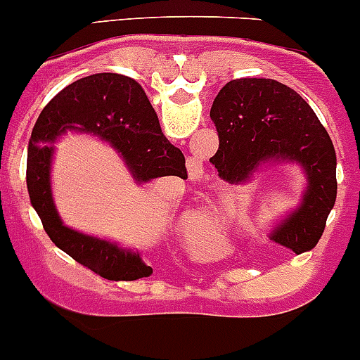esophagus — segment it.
I'll return each mask as SVG.
<instances>
[{"label":"esophagus","mask_w":360,"mask_h":360,"mask_svg":"<svg viewBox=\"0 0 360 360\" xmlns=\"http://www.w3.org/2000/svg\"><path fill=\"white\" fill-rule=\"evenodd\" d=\"M202 176H204V170H202V167H198V165L191 167V169H190V179L198 181Z\"/></svg>","instance_id":"esophagus-1"}]
</instances>
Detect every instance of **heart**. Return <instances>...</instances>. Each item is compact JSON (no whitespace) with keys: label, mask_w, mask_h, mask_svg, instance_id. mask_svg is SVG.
I'll use <instances>...</instances> for the list:
<instances>
[{"label":"heart","mask_w":360,"mask_h":360,"mask_svg":"<svg viewBox=\"0 0 360 360\" xmlns=\"http://www.w3.org/2000/svg\"><path fill=\"white\" fill-rule=\"evenodd\" d=\"M232 225L233 212L230 209H223L221 214L207 211L200 218L191 219L188 225V237L198 248L211 250V248H218L221 244L223 230H230Z\"/></svg>","instance_id":"b5f03b06"}]
</instances>
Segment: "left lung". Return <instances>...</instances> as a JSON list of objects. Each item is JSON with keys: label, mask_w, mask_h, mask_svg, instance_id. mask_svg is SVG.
I'll use <instances>...</instances> for the list:
<instances>
[{"label": "left lung", "mask_w": 360, "mask_h": 360, "mask_svg": "<svg viewBox=\"0 0 360 360\" xmlns=\"http://www.w3.org/2000/svg\"><path fill=\"white\" fill-rule=\"evenodd\" d=\"M219 148L211 158L219 179L240 183L267 160H292L304 169L308 188L301 207L273 232L295 255L313 250L322 237L338 195L336 151L326 128L304 98L273 79L226 82L211 107Z\"/></svg>", "instance_id": "obj_1"}]
</instances>
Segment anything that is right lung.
Returning <instances> with one entry per match:
<instances>
[{
    "label": "right lung",
    "mask_w": 360,
    "mask_h": 360,
    "mask_svg": "<svg viewBox=\"0 0 360 360\" xmlns=\"http://www.w3.org/2000/svg\"><path fill=\"white\" fill-rule=\"evenodd\" d=\"M66 130L87 131L109 141L141 183L162 176L186 179L183 153L162 134L141 84L120 73H95L66 86L44 107L27 144V193L52 243L105 280L134 281L149 276L153 269L137 253L70 230L59 219L49 172L52 142Z\"/></svg>",
    "instance_id": "right-lung-1"
}]
</instances>
